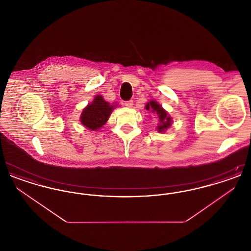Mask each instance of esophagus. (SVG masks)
<instances>
[{
	"label": "esophagus",
	"instance_id": "obj_1",
	"mask_svg": "<svg viewBox=\"0 0 251 251\" xmlns=\"http://www.w3.org/2000/svg\"><path fill=\"white\" fill-rule=\"evenodd\" d=\"M124 105H125L126 107L131 108L132 107V105H133V101H132V100L125 101V102H124Z\"/></svg>",
	"mask_w": 251,
	"mask_h": 251
}]
</instances>
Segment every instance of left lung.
<instances>
[{
  "label": "left lung",
  "mask_w": 251,
  "mask_h": 251,
  "mask_svg": "<svg viewBox=\"0 0 251 251\" xmlns=\"http://www.w3.org/2000/svg\"><path fill=\"white\" fill-rule=\"evenodd\" d=\"M146 110L151 111V113L156 114L157 116V128L156 130L158 132H165L167 129H169L172 125V118L167 113V111L162 107L154 100H151L146 103Z\"/></svg>",
  "instance_id": "1"
}]
</instances>
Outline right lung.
<instances>
[{"label": "right lung", "mask_w": 251, "mask_h": 251, "mask_svg": "<svg viewBox=\"0 0 251 251\" xmlns=\"http://www.w3.org/2000/svg\"><path fill=\"white\" fill-rule=\"evenodd\" d=\"M118 104H110L101 95L95 96L93 100L83 109L80 121L87 130L98 131L102 128Z\"/></svg>", "instance_id": "add662e5"}]
</instances>
